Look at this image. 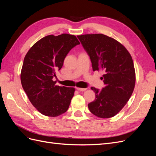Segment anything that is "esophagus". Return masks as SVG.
<instances>
[{
  "instance_id": "1",
  "label": "esophagus",
  "mask_w": 156,
  "mask_h": 156,
  "mask_svg": "<svg viewBox=\"0 0 156 156\" xmlns=\"http://www.w3.org/2000/svg\"><path fill=\"white\" fill-rule=\"evenodd\" d=\"M77 90L80 92H83V91H84L86 90L87 88H77Z\"/></svg>"
}]
</instances>
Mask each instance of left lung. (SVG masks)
<instances>
[{"mask_svg":"<svg viewBox=\"0 0 156 156\" xmlns=\"http://www.w3.org/2000/svg\"><path fill=\"white\" fill-rule=\"evenodd\" d=\"M90 58L92 69L103 71L105 87H91L95 100L88 103L93 115L107 119L115 116L128 101L133 92L135 72L131 56L116 40L102 34L77 36Z\"/></svg>","mask_w":156,"mask_h":156,"instance_id":"obj_1","label":"left lung"}]
</instances>
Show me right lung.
<instances>
[{
  "label": "right lung",
  "mask_w": 156,
  "mask_h": 156,
  "mask_svg": "<svg viewBox=\"0 0 156 156\" xmlns=\"http://www.w3.org/2000/svg\"><path fill=\"white\" fill-rule=\"evenodd\" d=\"M79 44L74 35H49L33 45L25 55L21 84L33 106L42 115L55 117L68 109L75 88L56 85L53 79L69 51Z\"/></svg>",
  "instance_id": "obj_1"
}]
</instances>
